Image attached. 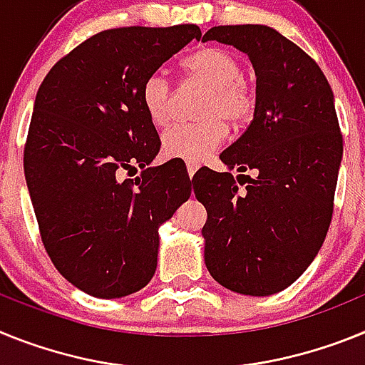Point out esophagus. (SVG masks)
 Instances as JSON below:
<instances>
[{"label":"esophagus","mask_w":365,"mask_h":365,"mask_svg":"<svg viewBox=\"0 0 365 365\" xmlns=\"http://www.w3.org/2000/svg\"><path fill=\"white\" fill-rule=\"evenodd\" d=\"M198 167H200V165L195 163V161H189V163H187V173H189V178H192V176H195V173L198 170Z\"/></svg>","instance_id":"esophagus-1"}]
</instances>
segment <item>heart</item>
<instances>
[{
    "instance_id": "obj_1",
    "label": "heart",
    "mask_w": 365,
    "mask_h": 365,
    "mask_svg": "<svg viewBox=\"0 0 365 365\" xmlns=\"http://www.w3.org/2000/svg\"><path fill=\"white\" fill-rule=\"evenodd\" d=\"M183 73L192 82L207 88V95L198 106V123H180L165 130L161 148L167 156L187 161H202L222 143L226 128H240L250 121L255 108L253 88L242 78V64L233 53L220 47H202L183 60ZM139 99L154 126H163L170 119L169 78L163 73H152L143 81Z\"/></svg>"
}]
</instances>
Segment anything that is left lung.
Wrapping results in <instances>:
<instances>
[{
  "mask_svg": "<svg viewBox=\"0 0 365 365\" xmlns=\"http://www.w3.org/2000/svg\"><path fill=\"white\" fill-rule=\"evenodd\" d=\"M204 40L246 53L257 77L252 123L220 154L230 173L192 176L207 211L205 266L233 292L272 296L309 268L331 224L344 154L334 95L314 60L268 25H220Z\"/></svg>",
  "mask_w": 365,
  "mask_h": 365,
  "instance_id": "left-lung-1",
  "label": "left lung"
}]
</instances>
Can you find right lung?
Here are the masks:
<instances>
[{"label": "right lung", "instance_id": "add662e5", "mask_svg": "<svg viewBox=\"0 0 365 365\" xmlns=\"http://www.w3.org/2000/svg\"><path fill=\"white\" fill-rule=\"evenodd\" d=\"M200 38L196 25L103 31L58 60L38 90L25 180L51 261L90 296L113 299L147 287L158 230L191 196L182 165L150 167L161 141L139 91ZM135 166L139 177L120 178Z\"/></svg>", "mask_w": 365, "mask_h": 365}]
</instances>
